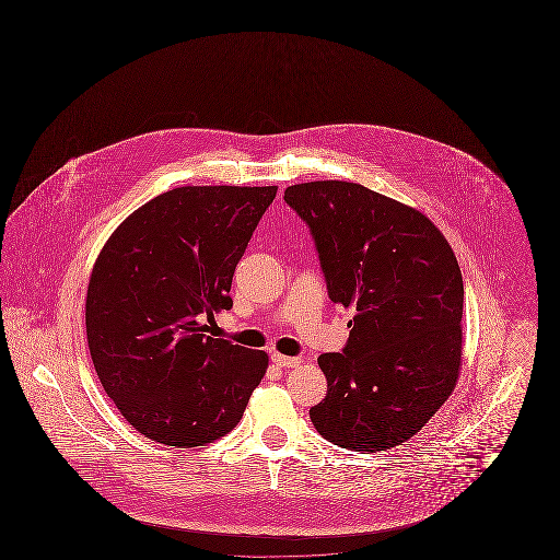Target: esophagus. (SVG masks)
Here are the masks:
<instances>
[{
	"label": "esophagus",
	"instance_id": "1",
	"mask_svg": "<svg viewBox=\"0 0 560 560\" xmlns=\"http://www.w3.org/2000/svg\"><path fill=\"white\" fill-rule=\"evenodd\" d=\"M270 359H272V363L277 365V368H295L298 363H300V359L298 357H285V354H279V352H272L270 354Z\"/></svg>",
	"mask_w": 560,
	"mask_h": 560
}]
</instances>
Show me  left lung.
I'll use <instances>...</instances> for the list:
<instances>
[{
	"label": "left lung",
	"mask_w": 560,
	"mask_h": 560,
	"mask_svg": "<svg viewBox=\"0 0 560 560\" xmlns=\"http://www.w3.org/2000/svg\"><path fill=\"white\" fill-rule=\"evenodd\" d=\"M315 241L331 302L352 308L342 352H325L327 395L311 407L323 439L384 452L450 399L462 363L464 283L427 215L375 190L319 180L285 188Z\"/></svg>",
	"instance_id": "8db88e82"
}]
</instances>
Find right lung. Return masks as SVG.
Masks as SVG:
<instances>
[{
	"label": "right lung",
	"mask_w": 560,
	"mask_h": 560,
	"mask_svg": "<svg viewBox=\"0 0 560 560\" xmlns=\"http://www.w3.org/2000/svg\"><path fill=\"white\" fill-rule=\"evenodd\" d=\"M277 187H180L108 237L92 268L85 331L94 370L140 434L199 447L240 424L265 350L208 336L231 311L241 256Z\"/></svg>",
	"instance_id": "1"
}]
</instances>
